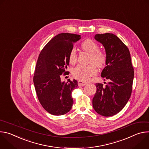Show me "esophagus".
Returning a JSON list of instances; mask_svg holds the SVG:
<instances>
[{"label": "esophagus", "mask_w": 149, "mask_h": 149, "mask_svg": "<svg viewBox=\"0 0 149 149\" xmlns=\"http://www.w3.org/2000/svg\"><path fill=\"white\" fill-rule=\"evenodd\" d=\"M86 84H87V82H83V81H79L78 82V85L79 87L84 86Z\"/></svg>", "instance_id": "34e87169"}]
</instances>
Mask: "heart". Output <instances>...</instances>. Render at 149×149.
<instances>
[{
	"mask_svg": "<svg viewBox=\"0 0 149 149\" xmlns=\"http://www.w3.org/2000/svg\"><path fill=\"white\" fill-rule=\"evenodd\" d=\"M81 47L84 51L91 54L90 62L91 64L87 66L78 65L72 70V74L77 79L86 81L97 74V70L95 65L100 68L105 65L107 55L104 52L98 50V45L93 40L89 39L85 40L82 42ZM68 60L71 64H74L77 61V54L74 48H72L70 52Z\"/></svg>",
	"mask_w": 149,
	"mask_h": 149,
	"instance_id": "heart-1",
	"label": "heart"
}]
</instances>
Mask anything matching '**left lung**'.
<instances>
[{"instance_id": "obj_1", "label": "left lung", "mask_w": 149, "mask_h": 149, "mask_svg": "<svg viewBox=\"0 0 149 149\" xmlns=\"http://www.w3.org/2000/svg\"><path fill=\"white\" fill-rule=\"evenodd\" d=\"M94 38L105 48L106 67L101 75L110 82L105 86L100 83L95 84L97 91L93 106L98 114L110 117L118 113L131 96L134 68L128 48L116 35L110 33L97 34Z\"/></svg>"}]
</instances>
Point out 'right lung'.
<instances>
[{"instance_id": "obj_1", "label": "right lung", "mask_w": 149, "mask_h": 149, "mask_svg": "<svg viewBox=\"0 0 149 149\" xmlns=\"http://www.w3.org/2000/svg\"><path fill=\"white\" fill-rule=\"evenodd\" d=\"M81 35L62 33L56 35L41 51L35 67L33 83L38 100L43 108L55 116L69 112L73 104L72 91L78 87L77 80L61 81L66 75L68 56L74 44Z\"/></svg>"}]
</instances>
